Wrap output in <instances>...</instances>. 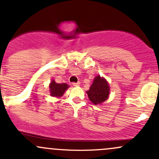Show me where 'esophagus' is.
Returning <instances> with one entry per match:
<instances>
[{
  "label": "esophagus",
  "instance_id": "obj_1",
  "mask_svg": "<svg viewBox=\"0 0 159 159\" xmlns=\"http://www.w3.org/2000/svg\"><path fill=\"white\" fill-rule=\"evenodd\" d=\"M72 84L74 85V86H79V85H80V82H77V83L74 82V83H72Z\"/></svg>",
  "mask_w": 159,
  "mask_h": 159
}]
</instances>
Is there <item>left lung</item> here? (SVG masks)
<instances>
[{"mask_svg":"<svg viewBox=\"0 0 159 159\" xmlns=\"http://www.w3.org/2000/svg\"><path fill=\"white\" fill-rule=\"evenodd\" d=\"M110 92L107 81L101 76L95 77L93 84L87 91L88 96L93 104H100L108 98Z\"/></svg>","mask_w":159,"mask_h":159,"instance_id":"left-lung-1","label":"left lung"}]
</instances>
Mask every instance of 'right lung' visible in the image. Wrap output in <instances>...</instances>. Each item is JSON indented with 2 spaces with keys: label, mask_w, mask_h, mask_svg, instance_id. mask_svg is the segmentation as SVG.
Wrapping results in <instances>:
<instances>
[{
  "label": "right lung",
  "mask_w": 159,
  "mask_h": 159,
  "mask_svg": "<svg viewBox=\"0 0 159 159\" xmlns=\"http://www.w3.org/2000/svg\"><path fill=\"white\" fill-rule=\"evenodd\" d=\"M68 85L66 83L62 84H57L55 81H52L51 84L49 85L50 92L52 97H59L62 96L64 94L65 91L68 88Z\"/></svg>",
  "instance_id": "right-lung-1"
}]
</instances>
